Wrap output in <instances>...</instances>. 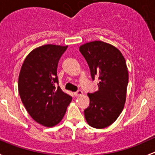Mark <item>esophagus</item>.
I'll return each instance as SVG.
<instances>
[{
	"label": "esophagus",
	"mask_w": 155,
	"mask_h": 155,
	"mask_svg": "<svg viewBox=\"0 0 155 155\" xmlns=\"http://www.w3.org/2000/svg\"><path fill=\"white\" fill-rule=\"evenodd\" d=\"M83 94V92L82 91H76V92H74L73 93V94H74L75 96H76V97H78V96H81L82 95V94Z\"/></svg>",
	"instance_id": "esophagus-1"
}]
</instances>
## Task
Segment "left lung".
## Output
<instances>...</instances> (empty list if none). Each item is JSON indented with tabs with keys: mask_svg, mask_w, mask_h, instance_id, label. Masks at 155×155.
<instances>
[{
	"mask_svg": "<svg viewBox=\"0 0 155 155\" xmlns=\"http://www.w3.org/2000/svg\"><path fill=\"white\" fill-rule=\"evenodd\" d=\"M79 51L87 61L93 80H99V90L87 94L90 105L84 110L85 120L93 128H106L124 107L128 83L126 62L118 49L101 41L84 44Z\"/></svg>",
	"mask_w": 155,
	"mask_h": 155,
	"instance_id": "obj_1",
	"label": "left lung"
}]
</instances>
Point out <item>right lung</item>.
Returning a JSON list of instances; mask_svg holds the SVG:
<instances>
[{
	"instance_id": "add662e5",
	"label": "right lung",
	"mask_w": 155,
	"mask_h": 155,
	"mask_svg": "<svg viewBox=\"0 0 155 155\" xmlns=\"http://www.w3.org/2000/svg\"><path fill=\"white\" fill-rule=\"evenodd\" d=\"M68 46L46 45L26 57L18 77V91L26 110L35 121L53 127L62 120L72 97L58 84L57 67Z\"/></svg>"
}]
</instances>
